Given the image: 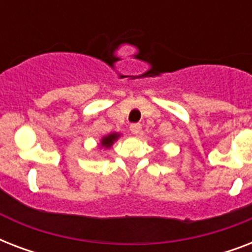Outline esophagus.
I'll return each instance as SVG.
<instances>
[{"instance_id":"1","label":"esophagus","mask_w":252,"mask_h":252,"mask_svg":"<svg viewBox=\"0 0 252 252\" xmlns=\"http://www.w3.org/2000/svg\"><path fill=\"white\" fill-rule=\"evenodd\" d=\"M141 124H132V126H129V129H130V132H132V133L134 134V136H137V134H140V132H141Z\"/></svg>"}]
</instances>
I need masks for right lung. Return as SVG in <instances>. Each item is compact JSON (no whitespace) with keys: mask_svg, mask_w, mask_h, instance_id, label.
<instances>
[{"mask_svg":"<svg viewBox=\"0 0 252 252\" xmlns=\"http://www.w3.org/2000/svg\"><path fill=\"white\" fill-rule=\"evenodd\" d=\"M122 134L118 133V132H114V133H108L106 136H103L100 138V141L98 144V148L99 149H110L111 146L114 145V142L120 137Z\"/></svg>","mask_w":252,"mask_h":252,"instance_id":"add662e5","label":"right lung"}]
</instances>
